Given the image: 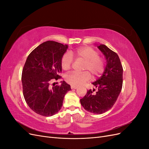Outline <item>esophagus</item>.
<instances>
[{
	"label": "esophagus",
	"instance_id": "1",
	"mask_svg": "<svg viewBox=\"0 0 149 149\" xmlns=\"http://www.w3.org/2000/svg\"><path fill=\"white\" fill-rule=\"evenodd\" d=\"M71 89H77L78 88V87L77 86H73V85H71Z\"/></svg>",
	"mask_w": 149,
	"mask_h": 149
}]
</instances>
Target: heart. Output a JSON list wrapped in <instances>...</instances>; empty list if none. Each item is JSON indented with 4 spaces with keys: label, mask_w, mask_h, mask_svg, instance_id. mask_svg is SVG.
Returning a JSON list of instances; mask_svg holds the SVG:
<instances>
[{
    "label": "heart",
    "mask_w": 149,
    "mask_h": 149,
    "mask_svg": "<svg viewBox=\"0 0 149 149\" xmlns=\"http://www.w3.org/2000/svg\"><path fill=\"white\" fill-rule=\"evenodd\" d=\"M74 55L78 60L84 62L83 73L75 72L70 73L65 76L66 81L73 86H80L88 81L91 78L90 74L93 76L101 74L104 70V61L102 58L98 56L95 49L89 47H84L76 49ZM73 59L70 53H66L63 55L61 60V66L63 70H70L73 65Z\"/></svg>",
    "instance_id": "obj_1"
}]
</instances>
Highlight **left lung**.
Returning <instances> with one entry per match:
<instances>
[{"label": "left lung", "mask_w": 149, "mask_h": 149, "mask_svg": "<svg viewBox=\"0 0 149 149\" xmlns=\"http://www.w3.org/2000/svg\"><path fill=\"white\" fill-rule=\"evenodd\" d=\"M106 60V66L101 77L92 84L97 89L96 93L89 89L81 104L91 113L101 114L109 111L116 102L123 87V68L118 54L105 45L97 46Z\"/></svg>", "instance_id": "8db88e82"}]
</instances>
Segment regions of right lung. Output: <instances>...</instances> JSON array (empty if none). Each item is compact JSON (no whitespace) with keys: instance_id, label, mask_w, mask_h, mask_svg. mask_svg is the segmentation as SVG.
Listing matches in <instances>:
<instances>
[{"instance_id":"right-lung-1","label":"right lung","mask_w":149,"mask_h":149,"mask_svg":"<svg viewBox=\"0 0 149 149\" xmlns=\"http://www.w3.org/2000/svg\"><path fill=\"white\" fill-rule=\"evenodd\" d=\"M68 46L54 41L40 44L28 56L22 74L25 100L30 109L43 116L59 111L65 94L71 90L65 81L55 86L54 79L61 78V60Z\"/></svg>"}]
</instances>
